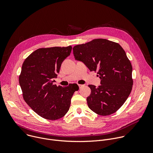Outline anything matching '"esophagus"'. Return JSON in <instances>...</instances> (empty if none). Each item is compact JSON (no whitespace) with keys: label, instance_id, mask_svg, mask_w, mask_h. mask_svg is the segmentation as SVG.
I'll return each instance as SVG.
<instances>
[{"label":"esophagus","instance_id":"1","mask_svg":"<svg viewBox=\"0 0 153 153\" xmlns=\"http://www.w3.org/2000/svg\"><path fill=\"white\" fill-rule=\"evenodd\" d=\"M84 85H81V84H79V88H81L82 87H83Z\"/></svg>","mask_w":153,"mask_h":153}]
</instances>
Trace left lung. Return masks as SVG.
I'll return each instance as SVG.
<instances>
[{
  "instance_id": "1",
  "label": "left lung",
  "mask_w": 153,
  "mask_h": 153,
  "mask_svg": "<svg viewBox=\"0 0 153 153\" xmlns=\"http://www.w3.org/2000/svg\"><path fill=\"white\" fill-rule=\"evenodd\" d=\"M77 60L83 62L91 71H97L101 85H89L91 94L88 106L95 113L108 116L123 105L132 90L131 63L118 43L96 39L73 47Z\"/></svg>"
}]
</instances>
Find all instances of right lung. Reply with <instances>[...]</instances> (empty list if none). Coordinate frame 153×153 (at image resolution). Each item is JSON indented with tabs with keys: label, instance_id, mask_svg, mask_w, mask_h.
I'll list each match as a JSON object with an SVG mask.
<instances>
[{
	"label": "right lung",
	"instance_id": "obj_1",
	"mask_svg": "<svg viewBox=\"0 0 153 153\" xmlns=\"http://www.w3.org/2000/svg\"><path fill=\"white\" fill-rule=\"evenodd\" d=\"M72 47L39 48L23 63L19 77L23 98L40 117L57 120L68 111L77 84L62 87L53 85L62 62L70 55Z\"/></svg>",
	"mask_w": 153,
	"mask_h": 153
}]
</instances>
